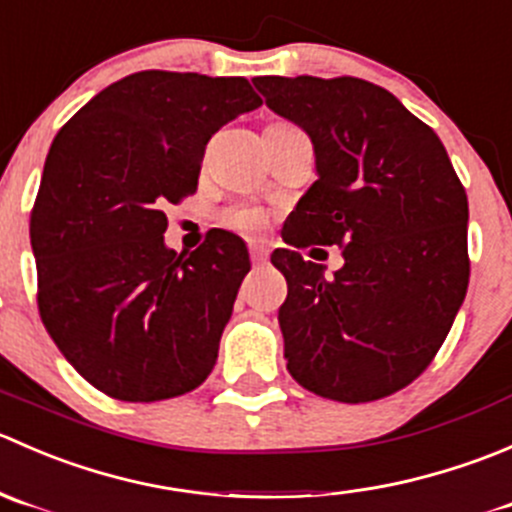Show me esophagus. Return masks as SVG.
Returning a JSON list of instances; mask_svg holds the SVG:
<instances>
[{
    "instance_id": "obj_1",
    "label": "esophagus",
    "mask_w": 512,
    "mask_h": 512,
    "mask_svg": "<svg viewBox=\"0 0 512 512\" xmlns=\"http://www.w3.org/2000/svg\"><path fill=\"white\" fill-rule=\"evenodd\" d=\"M249 254L254 258V263H263L268 258V244L266 241H251Z\"/></svg>"
}]
</instances>
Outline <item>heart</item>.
<instances>
[{
	"label": "heart",
	"instance_id": "obj_1",
	"mask_svg": "<svg viewBox=\"0 0 512 512\" xmlns=\"http://www.w3.org/2000/svg\"><path fill=\"white\" fill-rule=\"evenodd\" d=\"M221 221H224L229 229L251 234V231H258L266 224V214H263V209H258V206H234V209L224 211Z\"/></svg>",
	"mask_w": 512,
	"mask_h": 512
}]
</instances>
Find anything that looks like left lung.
Listing matches in <instances>:
<instances>
[{
	"label": "left lung",
	"instance_id": "8db88e82",
	"mask_svg": "<svg viewBox=\"0 0 512 512\" xmlns=\"http://www.w3.org/2000/svg\"><path fill=\"white\" fill-rule=\"evenodd\" d=\"M268 109L313 141L311 189L273 251L286 368L341 403L386 398L443 346L468 291V196L443 141L391 91L356 77H256ZM341 245L326 277L296 248ZM321 251V249H313ZM311 251V254H313Z\"/></svg>",
	"mask_w": 512,
	"mask_h": 512
}]
</instances>
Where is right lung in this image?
Wrapping results in <instances>:
<instances>
[{
    "mask_svg": "<svg viewBox=\"0 0 512 512\" xmlns=\"http://www.w3.org/2000/svg\"><path fill=\"white\" fill-rule=\"evenodd\" d=\"M258 106L244 77L149 69L106 86L54 136L29 221L39 316L106 396H184L214 368L249 251L214 229L176 254L161 209L194 194L211 136Z\"/></svg>",
    "mask_w": 512,
    "mask_h": 512,
    "instance_id": "right-lung-1",
    "label": "right lung"
}]
</instances>
